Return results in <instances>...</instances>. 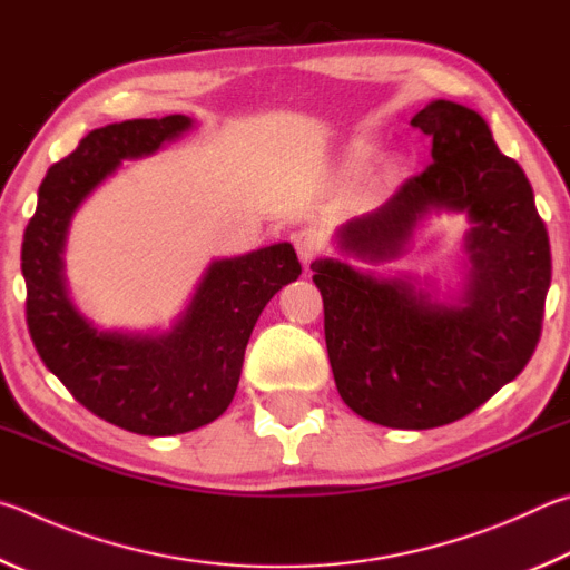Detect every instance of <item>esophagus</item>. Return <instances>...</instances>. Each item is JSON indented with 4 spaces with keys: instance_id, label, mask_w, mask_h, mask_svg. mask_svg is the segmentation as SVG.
<instances>
[{
    "instance_id": "34e87169",
    "label": "esophagus",
    "mask_w": 570,
    "mask_h": 570,
    "mask_svg": "<svg viewBox=\"0 0 570 570\" xmlns=\"http://www.w3.org/2000/svg\"><path fill=\"white\" fill-rule=\"evenodd\" d=\"M293 239H295L297 255H301V259H303L305 265L311 263V259L323 249V233H321V229H315V227L297 229V233L293 235Z\"/></svg>"
}]
</instances>
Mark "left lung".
Instances as JSON below:
<instances>
[{
	"mask_svg": "<svg viewBox=\"0 0 570 570\" xmlns=\"http://www.w3.org/2000/svg\"><path fill=\"white\" fill-rule=\"evenodd\" d=\"M411 125L433 137V163L385 205L353 217L341 247L393 257L428 209L465 213L473 269L463 305H435L411 279H381L341 259L311 267L345 405L377 425L425 431L473 413L531 361L551 287V245L531 183L481 115L435 99Z\"/></svg>",
	"mask_w": 570,
	"mask_h": 570,
	"instance_id": "1",
	"label": "left lung"
}]
</instances>
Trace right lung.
Segmentation results:
<instances>
[{"instance_id":"1","label":"right lung","mask_w":570,"mask_h":570,"mask_svg":"<svg viewBox=\"0 0 570 570\" xmlns=\"http://www.w3.org/2000/svg\"><path fill=\"white\" fill-rule=\"evenodd\" d=\"M193 125L185 115L92 129L49 167L22 239L27 327L42 363L89 413L129 433L177 435L213 423L237 391L249 333L279 287L303 273L293 245L217 259L173 333H102L69 303V217L122 159L153 155Z\"/></svg>"}]
</instances>
